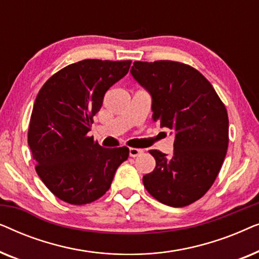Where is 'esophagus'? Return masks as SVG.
Instances as JSON below:
<instances>
[{"label":"esophagus","mask_w":259,"mask_h":259,"mask_svg":"<svg viewBox=\"0 0 259 259\" xmlns=\"http://www.w3.org/2000/svg\"><path fill=\"white\" fill-rule=\"evenodd\" d=\"M143 150H141V148H136V147H131L130 148V155L131 157H133V158H136V157H138V155H140V154H143Z\"/></svg>","instance_id":"1"}]
</instances>
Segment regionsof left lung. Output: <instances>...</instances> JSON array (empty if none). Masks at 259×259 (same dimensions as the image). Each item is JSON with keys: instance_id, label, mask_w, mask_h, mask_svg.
I'll return each instance as SVG.
<instances>
[{"instance_id": "1", "label": "left lung", "mask_w": 259, "mask_h": 259, "mask_svg": "<svg viewBox=\"0 0 259 259\" xmlns=\"http://www.w3.org/2000/svg\"><path fill=\"white\" fill-rule=\"evenodd\" d=\"M131 73L152 95L153 121L175 134L172 155L148 151L157 165L144 176V186L162 204L187 206L210 190L222 168L229 146L225 105L206 77L186 63L136 61Z\"/></svg>"}]
</instances>
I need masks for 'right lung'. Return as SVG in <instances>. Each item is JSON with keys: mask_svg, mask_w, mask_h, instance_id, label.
I'll return each instance as SVG.
<instances>
[{"mask_svg": "<svg viewBox=\"0 0 259 259\" xmlns=\"http://www.w3.org/2000/svg\"><path fill=\"white\" fill-rule=\"evenodd\" d=\"M131 63L82 60L60 69L38 91L28 145L38 177L66 203L90 204L104 196L128 158V147H101L88 132L105 93L128 73Z\"/></svg>", "mask_w": 259, "mask_h": 259, "instance_id": "1", "label": "right lung"}]
</instances>
